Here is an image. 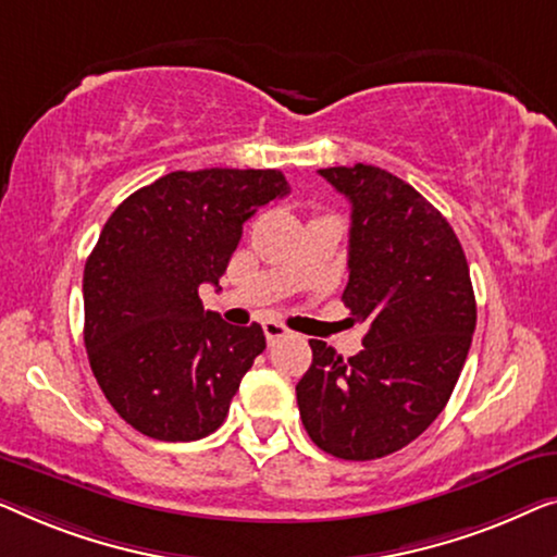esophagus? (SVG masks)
<instances>
[{
  "label": "esophagus",
  "mask_w": 557,
  "mask_h": 557,
  "mask_svg": "<svg viewBox=\"0 0 557 557\" xmlns=\"http://www.w3.org/2000/svg\"><path fill=\"white\" fill-rule=\"evenodd\" d=\"M262 331H264V338H268V343H275L280 338H287L289 331L282 323H277V320H268V323H262Z\"/></svg>",
  "instance_id": "34e87169"
}]
</instances>
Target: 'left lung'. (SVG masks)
<instances>
[{
  "label": "left lung",
  "instance_id": "8db88e82",
  "mask_svg": "<svg viewBox=\"0 0 557 557\" xmlns=\"http://www.w3.org/2000/svg\"><path fill=\"white\" fill-rule=\"evenodd\" d=\"M318 174L350 201L343 302L368 331L348 360L310 341L297 406L320 449L368 461L404 449L444 411L472 346L474 289L457 234L411 184L366 163Z\"/></svg>",
  "mask_w": 557,
  "mask_h": 557
}]
</instances>
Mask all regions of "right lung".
<instances>
[{"mask_svg": "<svg viewBox=\"0 0 557 557\" xmlns=\"http://www.w3.org/2000/svg\"><path fill=\"white\" fill-rule=\"evenodd\" d=\"M287 194L275 169L171 171L133 191L85 262V348L123 421L159 442L224 424L264 333L203 310L257 209Z\"/></svg>", "mask_w": 557, "mask_h": 557, "instance_id": "right-lung-1", "label": "right lung"}]
</instances>
